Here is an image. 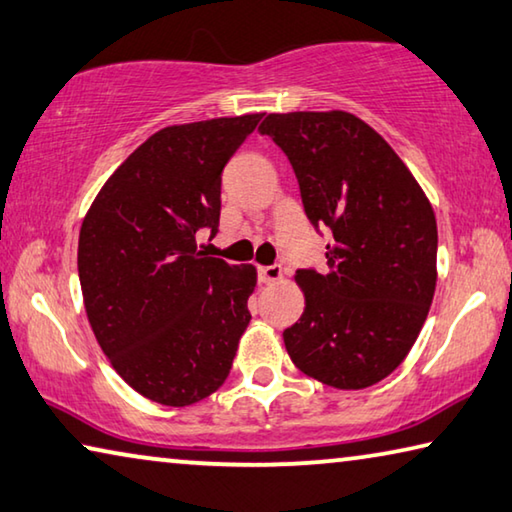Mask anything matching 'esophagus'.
Segmentation results:
<instances>
[{
  "label": "esophagus",
  "instance_id": "1",
  "mask_svg": "<svg viewBox=\"0 0 512 512\" xmlns=\"http://www.w3.org/2000/svg\"><path fill=\"white\" fill-rule=\"evenodd\" d=\"M278 280H282V269L278 264L259 266V282H264V285H273V282Z\"/></svg>",
  "mask_w": 512,
  "mask_h": 512
}]
</instances>
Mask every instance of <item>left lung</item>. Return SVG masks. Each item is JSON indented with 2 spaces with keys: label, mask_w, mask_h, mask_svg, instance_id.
I'll return each mask as SVG.
<instances>
[{
  "label": "left lung",
  "mask_w": 512,
  "mask_h": 512,
  "mask_svg": "<svg viewBox=\"0 0 512 512\" xmlns=\"http://www.w3.org/2000/svg\"><path fill=\"white\" fill-rule=\"evenodd\" d=\"M305 214L328 227V269H298L303 316L282 332L291 362L323 385L364 389L410 353L433 303L437 223L389 143L346 111L269 113Z\"/></svg>",
  "instance_id": "obj_1"
}]
</instances>
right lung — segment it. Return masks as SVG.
Returning a JSON list of instances; mask_svg holds the SVG:
<instances>
[{
  "label": "right lung",
  "instance_id": "obj_1",
  "mask_svg": "<svg viewBox=\"0 0 512 512\" xmlns=\"http://www.w3.org/2000/svg\"><path fill=\"white\" fill-rule=\"evenodd\" d=\"M259 118L152 134L81 223L77 269L97 344L118 376L154 403H198L230 376L257 271L207 257L196 232H218L223 168Z\"/></svg>",
  "mask_w": 512,
  "mask_h": 512
}]
</instances>
